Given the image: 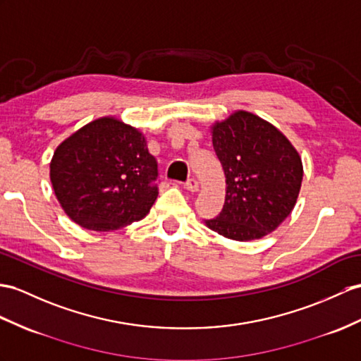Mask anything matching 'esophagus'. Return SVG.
Listing matches in <instances>:
<instances>
[{
  "label": "esophagus",
  "mask_w": 361,
  "mask_h": 361,
  "mask_svg": "<svg viewBox=\"0 0 361 361\" xmlns=\"http://www.w3.org/2000/svg\"><path fill=\"white\" fill-rule=\"evenodd\" d=\"M183 188L191 191V192H196V191H199V182L195 178L188 179L185 183H183Z\"/></svg>",
  "instance_id": "esophagus-1"
}]
</instances>
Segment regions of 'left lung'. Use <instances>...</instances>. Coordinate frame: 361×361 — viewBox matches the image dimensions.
Here are the masks:
<instances>
[{
	"label": "left lung",
	"mask_w": 361,
	"mask_h": 361,
	"mask_svg": "<svg viewBox=\"0 0 361 361\" xmlns=\"http://www.w3.org/2000/svg\"><path fill=\"white\" fill-rule=\"evenodd\" d=\"M226 178L225 204L205 225L239 242L262 239L291 214L303 179L302 157L282 131L239 110L211 126Z\"/></svg>",
	"instance_id": "8db88e82"
}]
</instances>
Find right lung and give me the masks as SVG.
<instances>
[{"label": "right lung", "mask_w": 361, "mask_h": 361, "mask_svg": "<svg viewBox=\"0 0 361 361\" xmlns=\"http://www.w3.org/2000/svg\"><path fill=\"white\" fill-rule=\"evenodd\" d=\"M157 162L147 139L121 119L104 116L58 145L50 180L64 213L92 231H113L144 219L159 195Z\"/></svg>", "instance_id": "right-lung-1"}]
</instances>
